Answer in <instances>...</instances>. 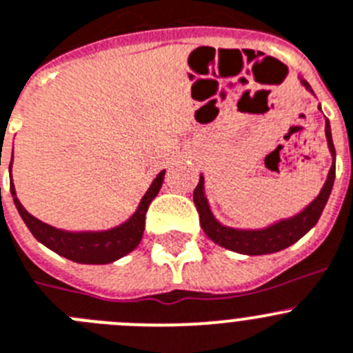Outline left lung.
Returning <instances> with one entry per match:
<instances>
[{
    "instance_id": "8db88e82",
    "label": "left lung",
    "mask_w": 353,
    "mask_h": 353,
    "mask_svg": "<svg viewBox=\"0 0 353 353\" xmlns=\"http://www.w3.org/2000/svg\"><path fill=\"white\" fill-rule=\"evenodd\" d=\"M299 80H301V85H305V89L310 90L313 94L312 85L305 79H301V77H299ZM319 110H322L320 105ZM325 138H327V147L332 155V164L327 173V180H325L324 187L319 192V196L306 208H303L301 212L296 213L294 216L282 219V221L274 222V224L268 225V228L236 229L221 224L212 213V210H210L208 199L205 196V179H203L201 174L199 176V183L194 189V205L198 208L199 222H201V228L205 231V234L208 236L210 240L215 241L216 245L245 255L274 254V252H280L283 248L294 245L297 240H301L303 236L319 222L320 215L324 212L325 203H327L329 196H331L332 185H334L336 150L331 137V124H329L327 119H325Z\"/></svg>"
}]
</instances>
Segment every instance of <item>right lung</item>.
Here are the masks:
<instances>
[{
    "mask_svg": "<svg viewBox=\"0 0 353 353\" xmlns=\"http://www.w3.org/2000/svg\"><path fill=\"white\" fill-rule=\"evenodd\" d=\"M164 173L166 170H163L155 176L154 182L150 183L148 190L141 198L137 212L121 225H115L106 231H64V229H57L54 225L38 221L37 216L31 215L21 205L17 194H15L14 182H12V163H10V192H12L19 215L22 216L24 224L40 243L50 248L52 252L70 259L73 263L110 264L128 255L140 245L141 238H143L145 215H147L148 205L159 194L164 182Z\"/></svg>",
    "mask_w": 353,
    "mask_h": 353,
    "instance_id": "add662e5",
    "label": "right lung"
}]
</instances>
